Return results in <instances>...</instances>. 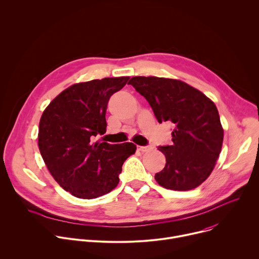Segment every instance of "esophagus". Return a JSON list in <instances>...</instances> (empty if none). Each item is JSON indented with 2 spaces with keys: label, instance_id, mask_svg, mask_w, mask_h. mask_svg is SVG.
I'll return each instance as SVG.
<instances>
[{
  "label": "esophagus",
  "instance_id": "obj_1",
  "mask_svg": "<svg viewBox=\"0 0 259 259\" xmlns=\"http://www.w3.org/2000/svg\"><path fill=\"white\" fill-rule=\"evenodd\" d=\"M138 151H140L141 153H145V152H149L152 150L151 146H138L137 147Z\"/></svg>",
  "mask_w": 259,
  "mask_h": 259
}]
</instances>
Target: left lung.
<instances>
[{
	"label": "left lung",
	"mask_w": 259,
	"mask_h": 259,
	"mask_svg": "<svg viewBox=\"0 0 259 259\" xmlns=\"http://www.w3.org/2000/svg\"><path fill=\"white\" fill-rule=\"evenodd\" d=\"M128 84L150 103L159 123L169 122L174 128L172 144L159 146L166 165L156 173L157 182L173 191L199 187L211 174L224 141L214 102L179 80L139 76Z\"/></svg>",
	"instance_id": "obj_1"
}]
</instances>
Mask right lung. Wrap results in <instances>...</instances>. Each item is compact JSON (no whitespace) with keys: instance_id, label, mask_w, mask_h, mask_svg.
Segmentation results:
<instances>
[{"instance_id":"obj_1","label":"right lung","mask_w":259,"mask_h":259,"mask_svg":"<svg viewBox=\"0 0 259 259\" xmlns=\"http://www.w3.org/2000/svg\"><path fill=\"white\" fill-rule=\"evenodd\" d=\"M129 77L104 78L75 84L46 107L39 125V150L59 186L80 199H95L113 191L132 142H92L106 132L107 102Z\"/></svg>"}]
</instances>
